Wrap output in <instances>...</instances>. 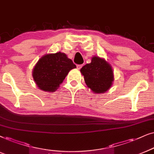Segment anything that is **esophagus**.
<instances>
[{
    "instance_id": "1",
    "label": "esophagus",
    "mask_w": 154,
    "mask_h": 154,
    "mask_svg": "<svg viewBox=\"0 0 154 154\" xmlns=\"http://www.w3.org/2000/svg\"><path fill=\"white\" fill-rule=\"evenodd\" d=\"M82 65H77V69H81V68L82 67Z\"/></svg>"
}]
</instances>
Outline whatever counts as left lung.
Returning a JSON list of instances; mask_svg holds the SVG:
<instances>
[{
    "label": "left lung",
    "mask_w": 154,
    "mask_h": 154,
    "mask_svg": "<svg viewBox=\"0 0 154 154\" xmlns=\"http://www.w3.org/2000/svg\"><path fill=\"white\" fill-rule=\"evenodd\" d=\"M87 86L95 94L106 92L112 87L114 73L110 64L103 58L94 56L91 63L83 66L80 69Z\"/></svg>",
    "instance_id": "1"
}]
</instances>
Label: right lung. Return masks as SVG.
I'll return each instance as SVG.
<instances>
[{
    "instance_id": "obj_1",
    "label": "right lung",
    "mask_w": 154,
    "mask_h": 154,
    "mask_svg": "<svg viewBox=\"0 0 154 154\" xmlns=\"http://www.w3.org/2000/svg\"><path fill=\"white\" fill-rule=\"evenodd\" d=\"M76 67L65 53L47 54L40 58L32 70V77L38 88L53 92L63 83L71 69Z\"/></svg>"
}]
</instances>
